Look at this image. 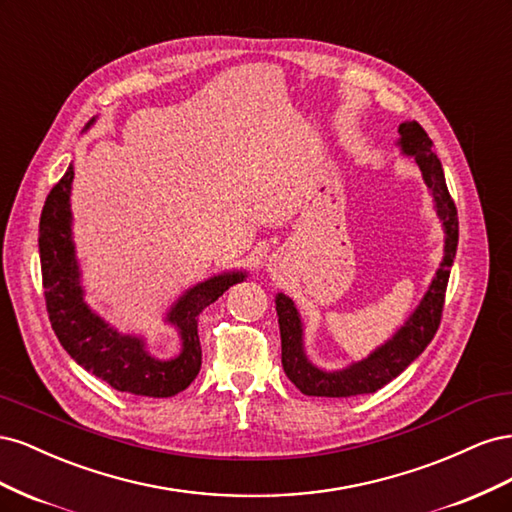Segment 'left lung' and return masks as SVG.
Here are the masks:
<instances>
[{
	"label": "left lung",
	"instance_id": "obj_1",
	"mask_svg": "<svg viewBox=\"0 0 512 512\" xmlns=\"http://www.w3.org/2000/svg\"><path fill=\"white\" fill-rule=\"evenodd\" d=\"M397 132V149L401 151V156L414 160L427 185L433 211H436L444 232V256L436 275L431 277V284L425 290L421 303L412 309L406 322L384 344L371 350L365 359L339 369H324L309 361L305 350V327L299 309L284 292H277L275 309L282 335V365L288 380L305 395L352 397L376 393L384 384L397 378L427 348L438 331L448 275H451L457 254V209L451 194H448L442 164L427 132L416 121L399 123Z\"/></svg>",
	"mask_w": 512,
	"mask_h": 512
}]
</instances>
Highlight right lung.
I'll list each match as a JSON object with an SVG mask.
<instances>
[{
    "label": "right lung",
    "instance_id": "add662e5",
    "mask_svg": "<svg viewBox=\"0 0 512 512\" xmlns=\"http://www.w3.org/2000/svg\"><path fill=\"white\" fill-rule=\"evenodd\" d=\"M96 121L98 117L89 119L83 134ZM72 179L74 166L70 164L46 196L40 215L38 247L51 327L72 359L113 389L141 397H173L188 389L203 363L198 316L230 286L243 282L247 273L243 269L222 271L183 290L164 314V324L177 331L181 348L170 359H158L149 352L145 335L121 333L85 301L83 269L72 232Z\"/></svg>",
    "mask_w": 512,
    "mask_h": 512
}]
</instances>
